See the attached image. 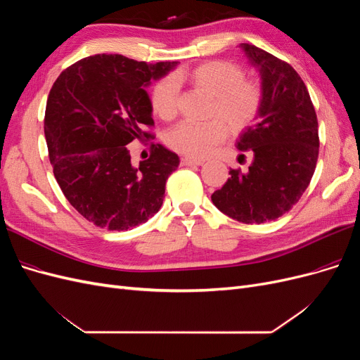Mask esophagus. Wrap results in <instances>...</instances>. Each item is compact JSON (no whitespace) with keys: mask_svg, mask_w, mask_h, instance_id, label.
<instances>
[{"mask_svg":"<svg viewBox=\"0 0 360 360\" xmlns=\"http://www.w3.org/2000/svg\"><path fill=\"white\" fill-rule=\"evenodd\" d=\"M180 163L183 167H188V165H202L204 160H200V159H191V158H183L180 160Z\"/></svg>","mask_w":360,"mask_h":360,"instance_id":"34e87169","label":"esophagus"}]
</instances>
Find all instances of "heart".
<instances>
[{
	"mask_svg": "<svg viewBox=\"0 0 360 360\" xmlns=\"http://www.w3.org/2000/svg\"><path fill=\"white\" fill-rule=\"evenodd\" d=\"M189 81L213 97L212 115H219L231 130H243L258 117L263 105V93L254 84L245 81L243 72L224 61H210L189 72L167 76L151 91V106L158 117L171 120L177 114L179 81ZM221 120L209 122H183L168 135L171 148L191 158H205L216 144L226 136Z\"/></svg>",
	"mask_w": 360,
	"mask_h": 360,
	"instance_id": "b5f03b06",
	"label": "heart"
}]
</instances>
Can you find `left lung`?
<instances>
[{"label": "left lung", "mask_w": 360, "mask_h": 360, "mask_svg": "<svg viewBox=\"0 0 360 360\" xmlns=\"http://www.w3.org/2000/svg\"><path fill=\"white\" fill-rule=\"evenodd\" d=\"M240 49L257 69L263 93L257 124L236 144L254 159L245 172L231 169L212 201L238 222L264 224L287 213L309 186L319 159V122L307 85L290 64L249 43Z\"/></svg>", "instance_id": "obj_1"}]
</instances>
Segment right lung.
<instances>
[{"instance_id":"add662e5","label":"right lung","mask_w":360,"mask_h":360,"mask_svg":"<svg viewBox=\"0 0 360 360\" xmlns=\"http://www.w3.org/2000/svg\"><path fill=\"white\" fill-rule=\"evenodd\" d=\"M176 66L97 53L72 64L53 82L45 112L53 176L73 209L94 225L124 231L162 207L179 156L153 144L150 158L134 165L126 146L150 136L144 127L155 122L147 86Z\"/></svg>"}]
</instances>
